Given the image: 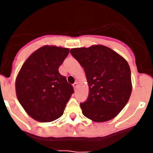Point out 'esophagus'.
Listing matches in <instances>:
<instances>
[{
    "label": "esophagus",
    "instance_id": "1",
    "mask_svg": "<svg viewBox=\"0 0 153 153\" xmlns=\"http://www.w3.org/2000/svg\"><path fill=\"white\" fill-rule=\"evenodd\" d=\"M73 86H74V89H75V90H76V88H77V86H78V83H77V82H75V83H74V84H73Z\"/></svg>",
    "mask_w": 153,
    "mask_h": 153
}]
</instances>
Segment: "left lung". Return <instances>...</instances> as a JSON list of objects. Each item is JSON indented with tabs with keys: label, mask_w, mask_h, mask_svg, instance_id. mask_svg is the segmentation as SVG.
I'll return each mask as SVG.
<instances>
[{
	"label": "left lung",
	"mask_w": 153,
	"mask_h": 153,
	"mask_svg": "<svg viewBox=\"0 0 153 153\" xmlns=\"http://www.w3.org/2000/svg\"><path fill=\"white\" fill-rule=\"evenodd\" d=\"M70 53L83 67L89 95L80 107L94 122L114 118L124 108L132 92L131 71L123 57L107 47L74 48Z\"/></svg>",
	"instance_id": "1"
}]
</instances>
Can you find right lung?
<instances>
[{"label": "right lung", "instance_id": "1", "mask_svg": "<svg viewBox=\"0 0 153 153\" xmlns=\"http://www.w3.org/2000/svg\"><path fill=\"white\" fill-rule=\"evenodd\" d=\"M69 49L44 46L24 62L16 79L19 102L30 117L40 122H51L63 115L73 86L58 68Z\"/></svg>", "mask_w": 153, "mask_h": 153}]
</instances>
